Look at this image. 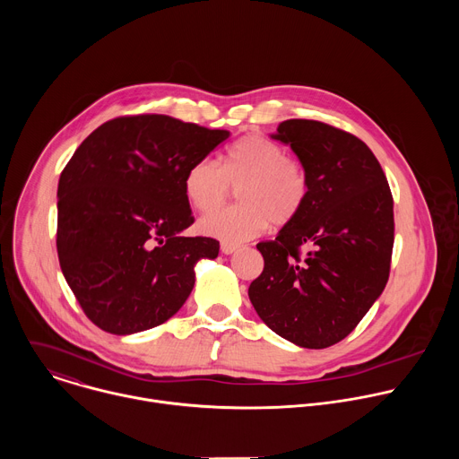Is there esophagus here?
<instances>
[{"instance_id": "1", "label": "esophagus", "mask_w": 459, "mask_h": 459, "mask_svg": "<svg viewBox=\"0 0 459 459\" xmlns=\"http://www.w3.org/2000/svg\"><path fill=\"white\" fill-rule=\"evenodd\" d=\"M236 250H238V245L227 243V241L221 243V252H223V254H232V252H236Z\"/></svg>"}]
</instances>
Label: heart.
<instances>
[{"label":"heart","mask_w":459,"mask_h":459,"mask_svg":"<svg viewBox=\"0 0 459 459\" xmlns=\"http://www.w3.org/2000/svg\"><path fill=\"white\" fill-rule=\"evenodd\" d=\"M232 186L240 188L242 205L207 214L200 221L202 232L227 243L255 238L271 223H292L310 194L305 165L281 145L255 134L236 142L221 165L211 158L194 161L183 179L188 204L200 212L221 206Z\"/></svg>","instance_id":"heart-1"}]
</instances>
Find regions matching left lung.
I'll return each mask as SVG.
<instances>
[{"label":"left lung","instance_id":"obj_1","mask_svg":"<svg viewBox=\"0 0 459 459\" xmlns=\"http://www.w3.org/2000/svg\"><path fill=\"white\" fill-rule=\"evenodd\" d=\"M273 138L305 165L310 194L276 239L255 245L265 267L248 298L281 338L326 349L356 329L388 281L394 202L379 161L347 130L287 119Z\"/></svg>","mask_w":459,"mask_h":459}]
</instances>
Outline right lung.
<instances>
[{
  "label": "right lung",
  "mask_w": 459,
  "mask_h": 459,
  "mask_svg": "<svg viewBox=\"0 0 459 459\" xmlns=\"http://www.w3.org/2000/svg\"><path fill=\"white\" fill-rule=\"evenodd\" d=\"M229 130L163 114L114 117L76 149L57 183L61 273L85 316L125 336L172 317L194 287V265L220 241L186 238L188 167Z\"/></svg>",
  "instance_id": "1"
}]
</instances>
